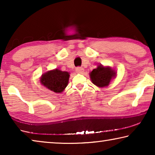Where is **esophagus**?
Here are the masks:
<instances>
[{"label":"esophagus","mask_w":155,"mask_h":155,"mask_svg":"<svg viewBox=\"0 0 155 155\" xmlns=\"http://www.w3.org/2000/svg\"><path fill=\"white\" fill-rule=\"evenodd\" d=\"M76 72H77L78 74H83V72H84V69L83 68L78 67L76 68Z\"/></svg>","instance_id":"obj_1"}]
</instances>
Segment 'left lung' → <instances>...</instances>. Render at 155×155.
<instances>
[{
    "label": "left lung",
    "mask_w": 155,
    "mask_h": 155,
    "mask_svg": "<svg viewBox=\"0 0 155 155\" xmlns=\"http://www.w3.org/2000/svg\"><path fill=\"white\" fill-rule=\"evenodd\" d=\"M117 72L110 66L98 65L96 69L90 72V77L92 83L98 87H107L113 78L116 77Z\"/></svg>",
    "instance_id": "1"
}]
</instances>
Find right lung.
<instances>
[{
	"mask_svg": "<svg viewBox=\"0 0 155 155\" xmlns=\"http://www.w3.org/2000/svg\"><path fill=\"white\" fill-rule=\"evenodd\" d=\"M69 78V72L56 68L44 73L40 77V83L48 90L59 94L68 86Z\"/></svg>",
	"mask_w": 155,
	"mask_h": 155,
	"instance_id": "obj_1",
	"label": "right lung"
}]
</instances>
